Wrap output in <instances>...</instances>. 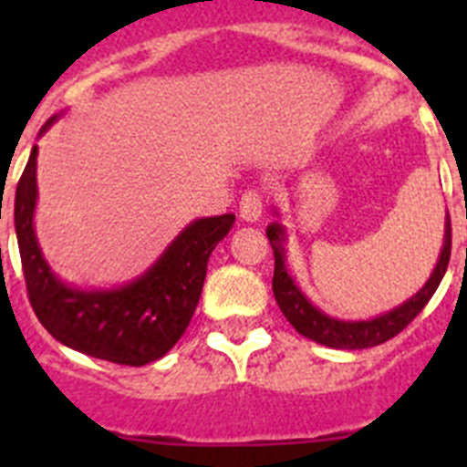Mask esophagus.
<instances>
[{
	"instance_id": "1",
	"label": "esophagus",
	"mask_w": 467,
	"mask_h": 467,
	"mask_svg": "<svg viewBox=\"0 0 467 467\" xmlns=\"http://www.w3.org/2000/svg\"><path fill=\"white\" fill-rule=\"evenodd\" d=\"M262 208H264V201H262V193L259 192H247L243 193L241 198V220L243 222H257L262 217Z\"/></svg>"
}]
</instances>
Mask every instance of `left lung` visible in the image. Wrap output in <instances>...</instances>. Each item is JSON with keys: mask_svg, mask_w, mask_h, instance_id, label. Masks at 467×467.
Here are the masks:
<instances>
[{"mask_svg": "<svg viewBox=\"0 0 467 467\" xmlns=\"http://www.w3.org/2000/svg\"><path fill=\"white\" fill-rule=\"evenodd\" d=\"M278 217V210H275ZM266 236H269L271 247H274L275 257V269H274V296L278 301L283 316L290 320L292 327L306 337V339L323 344L327 348H339V350H360V348H372V346L383 344V341L393 339L395 334L402 332L407 325L423 311L431 296L442 283L444 274H447L449 257H451V222H444V243L442 253L437 259L435 269H432L431 278L426 285L416 292L414 296L400 304V306L390 308V311L381 313L369 320H339L327 313H323L317 306H313L306 295L299 290V285L295 283L292 274L287 271L285 264V241H287V231L280 222H271L266 226Z\"/></svg>", "mask_w": 467, "mask_h": 467, "instance_id": "obj_1", "label": "left lung"}]
</instances>
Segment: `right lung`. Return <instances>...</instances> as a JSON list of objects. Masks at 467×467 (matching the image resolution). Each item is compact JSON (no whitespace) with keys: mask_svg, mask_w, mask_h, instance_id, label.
<instances>
[{"mask_svg":"<svg viewBox=\"0 0 467 467\" xmlns=\"http://www.w3.org/2000/svg\"><path fill=\"white\" fill-rule=\"evenodd\" d=\"M56 121L48 119L41 133ZM36 144L16 187L14 222L30 304L53 339L98 360L142 367L163 358L189 327L201 299L208 259L236 214L203 217L180 236L140 278L114 290H81L57 278L35 234Z\"/></svg>","mask_w":467,"mask_h":467,"instance_id":"right-lung-1","label":"right lung"}]
</instances>
